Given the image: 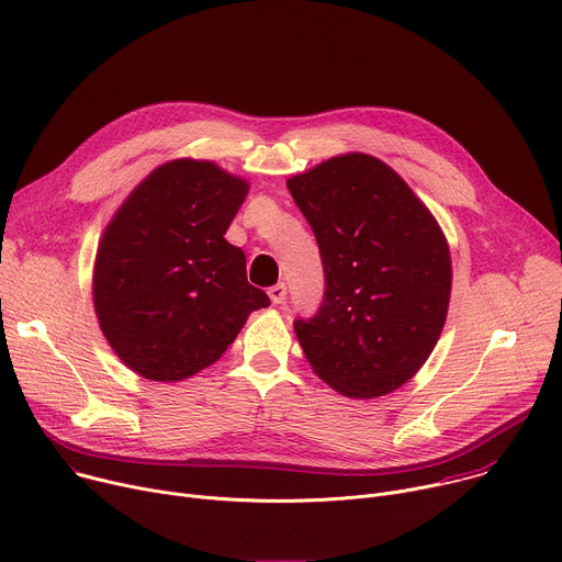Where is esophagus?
Here are the masks:
<instances>
[{
    "label": "esophagus",
    "mask_w": 562,
    "mask_h": 562,
    "mask_svg": "<svg viewBox=\"0 0 562 562\" xmlns=\"http://www.w3.org/2000/svg\"><path fill=\"white\" fill-rule=\"evenodd\" d=\"M269 297H271L273 304H282V302L286 300V284L280 282V284L271 286V289H269Z\"/></svg>",
    "instance_id": "1"
}]
</instances>
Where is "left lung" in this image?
I'll list each match as a JSON object with an SVG mask.
<instances>
[{
	"label": "left lung",
	"mask_w": 562,
	"mask_h": 562,
	"mask_svg": "<svg viewBox=\"0 0 562 562\" xmlns=\"http://www.w3.org/2000/svg\"><path fill=\"white\" fill-rule=\"evenodd\" d=\"M323 258L325 295L293 323L312 370L351 398L390 394L428 361L450 300L448 241L422 199L370 155L286 181Z\"/></svg>",
	"instance_id": "8db88e82"
}]
</instances>
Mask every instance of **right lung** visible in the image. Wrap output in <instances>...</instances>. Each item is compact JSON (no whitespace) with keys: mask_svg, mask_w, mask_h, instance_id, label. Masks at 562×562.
Returning <instances> with one entry per match:
<instances>
[{"mask_svg":"<svg viewBox=\"0 0 562 562\" xmlns=\"http://www.w3.org/2000/svg\"><path fill=\"white\" fill-rule=\"evenodd\" d=\"M248 183L211 161L151 170L98 244L93 307L119 359L149 381L213 366L269 295L248 284L246 255L224 239Z\"/></svg>","mask_w":562,"mask_h":562,"instance_id":"add662e5","label":"right lung"}]
</instances>
